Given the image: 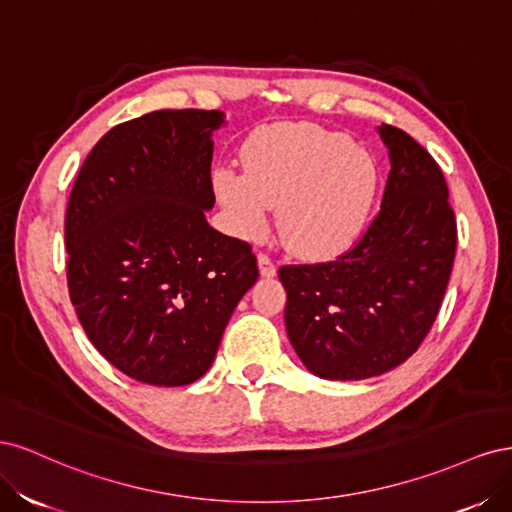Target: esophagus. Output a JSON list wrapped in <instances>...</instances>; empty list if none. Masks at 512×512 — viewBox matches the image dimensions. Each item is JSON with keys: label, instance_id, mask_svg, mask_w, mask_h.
<instances>
[{"label": "esophagus", "instance_id": "obj_1", "mask_svg": "<svg viewBox=\"0 0 512 512\" xmlns=\"http://www.w3.org/2000/svg\"><path fill=\"white\" fill-rule=\"evenodd\" d=\"M258 269L262 277H273L277 273L275 262L267 254H258Z\"/></svg>", "mask_w": 512, "mask_h": 512}]
</instances>
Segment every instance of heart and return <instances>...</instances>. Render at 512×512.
I'll return each instance as SVG.
<instances>
[{"instance_id": "1", "label": "heart", "mask_w": 512, "mask_h": 512, "mask_svg": "<svg viewBox=\"0 0 512 512\" xmlns=\"http://www.w3.org/2000/svg\"><path fill=\"white\" fill-rule=\"evenodd\" d=\"M245 170L222 166L213 190L243 237L267 230L280 207V235L305 258L342 254L361 237L374 207L378 168L350 138L309 123H284L254 136Z\"/></svg>"}]
</instances>
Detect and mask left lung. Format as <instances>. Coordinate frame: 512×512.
Wrapping results in <instances>:
<instances>
[{"label": "left lung", "mask_w": 512, "mask_h": 512, "mask_svg": "<svg viewBox=\"0 0 512 512\" xmlns=\"http://www.w3.org/2000/svg\"><path fill=\"white\" fill-rule=\"evenodd\" d=\"M389 149L380 213L337 260L280 269L286 331L324 380H365L418 350L451 280L457 224L440 166L412 136L378 128Z\"/></svg>", "instance_id": "1"}]
</instances>
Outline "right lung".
<instances>
[{
  "mask_svg": "<svg viewBox=\"0 0 512 512\" xmlns=\"http://www.w3.org/2000/svg\"><path fill=\"white\" fill-rule=\"evenodd\" d=\"M222 111H153L91 149L66 211L68 290L89 342L153 386L203 378L258 280L250 243L209 226Z\"/></svg>",
  "mask_w": 512,
  "mask_h": 512,
  "instance_id": "obj_1",
  "label": "right lung"
}]
</instances>
